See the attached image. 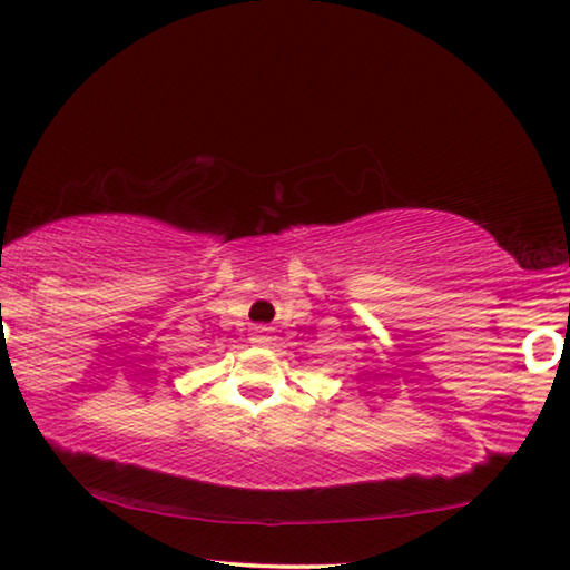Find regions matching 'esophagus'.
<instances>
[{
    "instance_id": "esophagus-1",
    "label": "esophagus",
    "mask_w": 570,
    "mask_h": 570,
    "mask_svg": "<svg viewBox=\"0 0 570 570\" xmlns=\"http://www.w3.org/2000/svg\"><path fill=\"white\" fill-rule=\"evenodd\" d=\"M250 342H253V345H258V347L268 345V342H271V330L266 327V324H258V327H253Z\"/></svg>"
}]
</instances>
